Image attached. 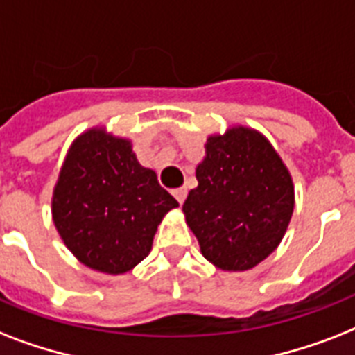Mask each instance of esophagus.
Listing matches in <instances>:
<instances>
[{
	"label": "esophagus",
	"instance_id": "1",
	"mask_svg": "<svg viewBox=\"0 0 355 355\" xmlns=\"http://www.w3.org/2000/svg\"><path fill=\"white\" fill-rule=\"evenodd\" d=\"M173 195H175V199L182 205L184 200H186V195H188V191H186V188H177V189H173Z\"/></svg>",
	"mask_w": 355,
	"mask_h": 355
}]
</instances>
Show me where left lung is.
Returning a JSON list of instances; mask_svg holds the SVG:
<instances>
[{
  "mask_svg": "<svg viewBox=\"0 0 355 355\" xmlns=\"http://www.w3.org/2000/svg\"><path fill=\"white\" fill-rule=\"evenodd\" d=\"M195 177L182 211L210 263L239 272L275 252L295 210V184L263 134L245 125L210 134Z\"/></svg>",
  "mask_w": 355,
  "mask_h": 355,
  "instance_id": "8db88e82",
  "label": "left lung"
}]
</instances>
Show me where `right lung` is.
I'll return each mask as SVG.
<instances>
[{"mask_svg":"<svg viewBox=\"0 0 355 355\" xmlns=\"http://www.w3.org/2000/svg\"><path fill=\"white\" fill-rule=\"evenodd\" d=\"M132 141L96 125L71 141L53 188L51 217L88 269L125 275L149 256L162 219L177 208Z\"/></svg>","mask_w":355,"mask_h":355,"instance_id":"add662e5","label":"right lung"}]
</instances>
